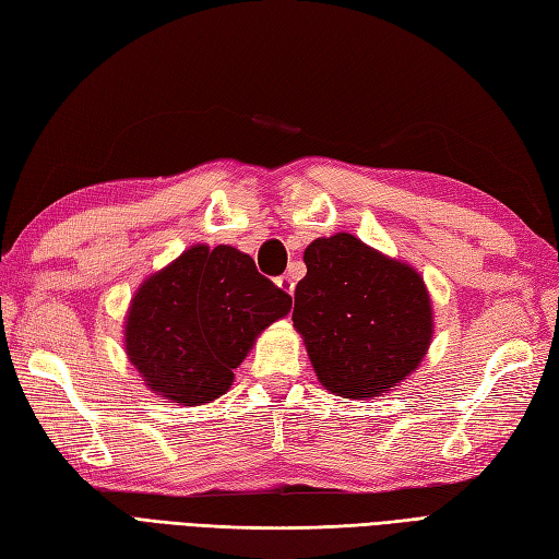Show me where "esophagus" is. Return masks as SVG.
Here are the masks:
<instances>
[{"label":"esophagus","instance_id":"34e87169","mask_svg":"<svg viewBox=\"0 0 559 559\" xmlns=\"http://www.w3.org/2000/svg\"><path fill=\"white\" fill-rule=\"evenodd\" d=\"M276 285H278V288H281L283 293H288V295H293V293H295V281H293L288 274L278 276V278H276Z\"/></svg>","mask_w":559,"mask_h":559}]
</instances>
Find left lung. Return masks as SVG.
<instances>
[{
	"instance_id": "left-lung-1",
	"label": "left lung",
	"mask_w": 559,
	"mask_h": 559,
	"mask_svg": "<svg viewBox=\"0 0 559 559\" xmlns=\"http://www.w3.org/2000/svg\"><path fill=\"white\" fill-rule=\"evenodd\" d=\"M305 264L293 326L329 393L373 400L417 371L433 341L431 295L417 269L353 233L309 242Z\"/></svg>"
}]
</instances>
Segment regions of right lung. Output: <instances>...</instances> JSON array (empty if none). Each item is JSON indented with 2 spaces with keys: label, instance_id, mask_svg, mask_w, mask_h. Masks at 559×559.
I'll use <instances>...</instances> for the list:
<instances>
[{
  "label": "right lung",
  "instance_id": "1",
  "mask_svg": "<svg viewBox=\"0 0 559 559\" xmlns=\"http://www.w3.org/2000/svg\"><path fill=\"white\" fill-rule=\"evenodd\" d=\"M290 307L250 254L192 245L140 283L126 311V355L154 395L206 405L230 391L233 369Z\"/></svg>",
  "mask_w": 559,
  "mask_h": 559
}]
</instances>
